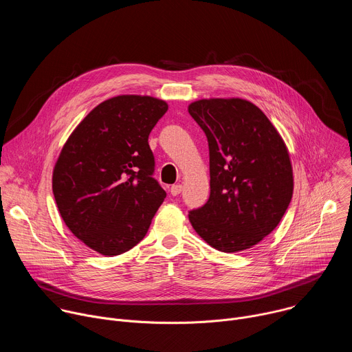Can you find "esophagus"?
Segmentation results:
<instances>
[{"instance_id":"obj_1","label":"esophagus","mask_w":352,"mask_h":352,"mask_svg":"<svg viewBox=\"0 0 352 352\" xmlns=\"http://www.w3.org/2000/svg\"><path fill=\"white\" fill-rule=\"evenodd\" d=\"M181 190H182V185H181V184L173 185V186L170 188V192H171V195H173V196H177V195H179V193H181Z\"/></svg>"}]
</instances>
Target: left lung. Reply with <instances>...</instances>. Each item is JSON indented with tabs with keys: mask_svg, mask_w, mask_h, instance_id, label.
Returning a JSON list of instances; mask_svg holds the SVG:
<instances>
[{
	"mask_svg": "<svg viewBox=\"0 0 352 352\" xmlns=\"http://www.w3.org/2000/svg\"><path fill=\"white\" fill-rule=\"evenodd\" d=\"M209 142L210 196L189 212L193 230L232 254L252 248L281 221L294 190L288 148L248 100L202 98L188 106Z\"/></svg>",
	"mask_w": 352,
	"mask_h": 352,
	"instance_id": "1",
	"label": "left lung"
}]
</instances>
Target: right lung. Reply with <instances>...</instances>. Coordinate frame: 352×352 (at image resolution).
<instances>
[{
  "label": "right lung",
  "mask_w": 352,
  "mask_h": 352,
  "mask_svg": "<svg viewBox=\"0 0 352 352\" xmlns=\"http://www.w3.org/2000/svg\"><path fill=\"white\" fill-rule=\"evenodd\" d=\"M164 100L121 94L94 107L65 142L53 171L58 212L86 246L121 255L146 235L166 190L152 177L148 135Z\"/></svg>",
  "instance_id": "right-lung-1"
}]
</instances>
